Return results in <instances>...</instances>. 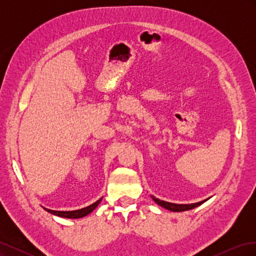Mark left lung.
<instances>
[{
    "mask_svg": "<svg viewBox=\"0 0 256 256\" xmlns=\"http://www.w3.org/2000/svg\"><path fill=\"white\" fill-rule=\"evenodd\" d=\"M150 198L154 200V202L157 203L159 206L168 209V210L174 212H180L190 210V209H193V208H196V207H198V206H200V205H202L203 203L206 202L207 200L210 198H206V200H200V202L192 203V204H175V203H170V202H166V200H159V198H154V196H150Z\"/></svg>",
    "mask_w": 256,
    "mask_h": 256,
    "instance_id": "left-lung-1",
    "label": "left lung"
}]
</instances>
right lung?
<instances>
[{
    "label": "right lung",
    "mask_w": 256,
    "mask_h": 256,
    "mask_svg": "<svg viewBox=\"0 0 256 256\" xmlns=\"http://www.w3.org/2000/svg\"><path fill=\"white\" fill-rule=\"evenodd\" d=\"M102 198H100L98 200H96L95 203L90 204L88 207H84L81 209H76V210H69V212H58V210H51V209L48 208H44V209L46 212H48L54 216H62V218H67V219H79V218H83V216L90 214L94 209L100 204L102 202Z\"/></svg>",
    "instance_id": "add662e5"
}]
</instances>
